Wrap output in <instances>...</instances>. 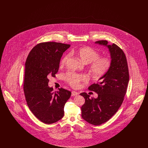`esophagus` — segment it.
<instances>
[{
	"instance_id": "esophagus-1",
	"label": "esophagus",
	"mask_w": 148,
	"mask_h": 148,
	"mask_svg": "<svg viewBox=\"0 0 148 148\" xmlns=\"http://www.w3.org/2000/svg\"><path fill=\"white\" fill-rule=\"evenodd\" d=\"M79 94V93L77 92H75V91H73L71 92V95L73 97V96H76L77 95Z\"/></svg>"
}]
</instances>
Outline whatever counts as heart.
<instances>
[{
  "label": "heart",
  "instance_id": "heart-1",
  "mask_svg": "<svg viewBox=\"0 0 148 148\" xmlns=\"http://www.w3.org/2000/svg\"><path fill=\"white\" fill-rule=\"evenodd\" d=\"M84 63H90V71L96 77H101L109 71L112 60L108 56H99L98 52L89 47H84L73 52ZM71 55L67 54L62 58L60 64L64 66L69 60ZM65 80L73 88H77L81 82H88L89 77L85 74H79L74 72H68L65 74Z\"/></svg>",
  "mask_w": 148,
  "mask_h": 148
}]
</instances>
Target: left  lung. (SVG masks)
Here are the masks:
<instances>
[{
  "label": "left lung",
  "mask_w": 148,
  "mask_h": 148,
  "mask_svg": "<svg viewBox=\"0 0 148 148\" xmlns=\"http://www.w3.org/2000/svg\"><path fill=\"white\" fill-rule=\"evenodd\" d=\"M95 43L109 48L112 65L97 84L88 88L89 90L98 94L97 98H90L86 92L80 94L85 98L81 110L83 119L94 125H99L110 119L121 106L127 92L129 74L127 58L123 50L114 43L109 45L106 40H99Z\"/></svg>",
  "instance_id": "obj_1"
}]
</instances>
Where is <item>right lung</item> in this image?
<instances>
[{
    "mask_svg": "<svg viewBox=\"0 0 148 148\" xmlns=\"http://www.w3.org/2000/svg\"><path fill=\"white\" fill-rule=\"evenodd\" d=\"M71 47L61 42H43L32 49L25 64L24 92L29 109L40 121L51 124L61 119L71 92L63 88L54 92L49 78L56 77L64 52Z\"/></svg>",
    "mask_w": 148,
    "mask_h": 148,
    "instance_id": "obj_1",
    "label": "right lung"
}]
</instances>
